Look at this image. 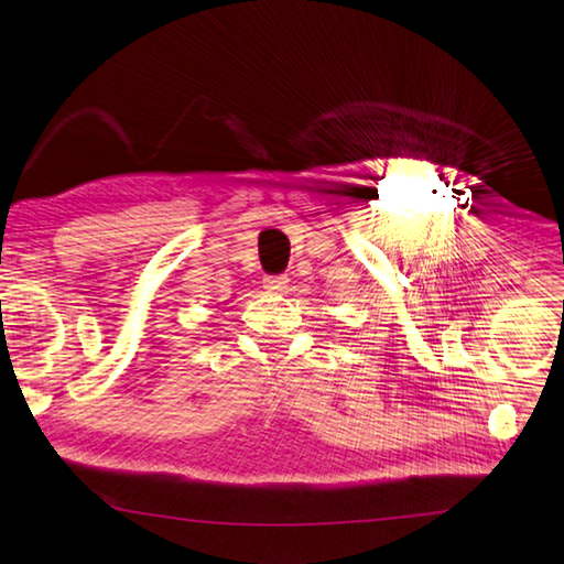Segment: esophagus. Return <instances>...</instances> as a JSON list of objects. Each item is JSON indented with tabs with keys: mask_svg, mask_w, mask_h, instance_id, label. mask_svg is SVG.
Returning a JSON list of instances; mask_svg holds the SVG:
<instances>
[{
	"mask_svg": "<svg viewBox=\"0 0 564 564\" xmlns=\"http://www.w3.org/2000/svg\"><path fill=\"white\" fill-rule=\"evenodd\" d=\"M262 286L272 294H284L286 292V278H264Z\"/></svg>",
	"mask_w": 564,
	"mask_h": 564,
	"instance_id": "1",
	"label": "esophagus"
}]
</instances>
